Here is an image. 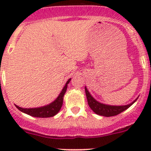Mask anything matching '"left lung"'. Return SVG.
Masks as SVG:
<instances>
[{
  "label": "left lung",
  "mask_w": 151,
  "mask_h": 151,
  "mask_svg": "<svg viewBox=\"0 0 151 151\" xmlns=\"http://www.w3.org/2000/svg\"><path fill=\"white\" fill-rule=\"evenodd\" d=\"M85 88V94H86V97H87L88 104L89 106L96 114H98L100 116H116L122 112L125 111V110H127L128 108L130 107L132 105L137 101V99L134 100L132 103H131L128 105H125V106H111V105H106L101 104V103L98 102L96 101L94 97L91 95L88 89L86 87Z\"/></svg>",
  "instance_id": "8db88e82"
}]
</instances>
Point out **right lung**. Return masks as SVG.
<instances>
[{"label": "right lung", "mask_w": 151, "mask_h": 151, "mask_svg": "<svg viewBox=\"0 0 151 151\" xmlns=\"http://www.w3.org/2000/svg\"><path fill=\"white\" fill-rule=\"evenodd\" d=\"M71 78H69L66 82V85L63 87V90L61 91L60 94L57 97V99L52 102L50 104L47 106H41L38 108H22L17 106V108L19 110H20L22 113H25L29 116L34 117H39V118H47V117H52L55 116L62 107L63 101V96L65 94L67 89V85L70 82Z\"/></svg>", "instance_id": "1"}]
</instances>
